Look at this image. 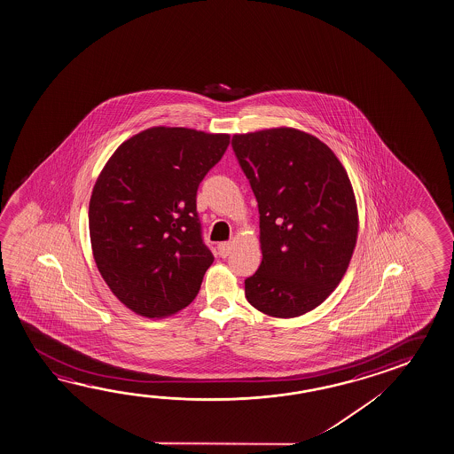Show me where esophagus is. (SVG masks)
<instances>
[{"mask_svg": "<svg viewBox=\"0 0 454 454\" xmlns=\"http://www.w3.org/2000/svg\"><path fill=\"white\" fill-rule=\"evenodd\" d=\"M218 254L222 258L228 257L231 254V244L230 242H220L218 244Z\"/></svg>", "mask_w": 454, "mask_h": 454, "instance_id": "obj_1", "label": "esophagus"}]
</instances>
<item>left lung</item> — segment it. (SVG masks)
Instances as JSON below:
<instances>
[{
	"label": "left lung",
	"mask_w": 454,
	"mask_h": 454,
	"mask_svg": "<svg viewBox=\"0 0 454 454\" xmlns=\"http://www.w3.org/2000/svg\"><path fill=\"white\" fill-rule=\"evenodd\" d=\"M255 194L262 263L246 297L268 317H295L325 301L348 268L358 210L348 175L327 145L295 129L234 135Z\"/></svg>",
	"instance_id": "1"
}]
</instances>
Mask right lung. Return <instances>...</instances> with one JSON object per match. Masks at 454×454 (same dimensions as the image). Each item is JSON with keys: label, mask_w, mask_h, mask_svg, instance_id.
I'll use <instances>...</instances> for the list:
<instances>
[{"label": "right lung", "mask_w": 454, "mask_h": 454, "mask_svg": "<svg viewBox=\"0 0 454 454\" xmlns=\"http://www.w3.org/2000/svg\"><path fill=\"white\" fill-rule=\"evenodd\" d=\"M230 135L154 127L117 147L90 199L96 265L114 295L145 317L196 299L214 255L202 240L197 188Z\"/></svg>", "instance_id": "right-lung-1"}]
</instances>
